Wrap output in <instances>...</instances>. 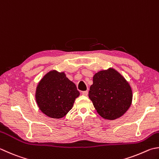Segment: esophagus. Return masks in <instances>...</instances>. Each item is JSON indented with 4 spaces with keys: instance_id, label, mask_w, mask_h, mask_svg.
<instances>
[{
    "instance_id": "1",
    "label": "esophagus",
    "mask_w": 159,
    "mask_h": 159,
    "mask_svg": "<svg viewBox=\"0 0 159 159\" xmlns=\"http://www.w3.org/2000/svg\"><path fill=\"white\" fill-rule=\"evenodd\" d=\"M82 94L83 95H84V96H86V95H88V91H82Z\"/></svg>"
}]
</instances>
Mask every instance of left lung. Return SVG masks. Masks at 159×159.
I'll list each match as a JSON object with an SVG mask.
<instances>
[{
  "label": "left lung",
  "mask_w": 159,
  "mask_h": 159,
  "mask_svg": "<svg viewBox=\"0 0 159 159\" xmlns=\"http://www.w3.org/2000/svg\"><path fill=\"white\" fill-rule=\"evenodd\" d=\"M89 97L97 112L104 119L114 120L129 108L132 91L129 84L114 69L98 72L93 78Z\"/></svg>",
  "instance_id": "8db88e82"
}]
</instances>
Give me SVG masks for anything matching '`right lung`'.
<instances>
[{"label":"right lung","instance_id":"1","mask_svg":"<svg viewBox=\"0 0 159 159\" xmlns=\"http://www.w3.org/2000/svg\"><path fill=\"white\" fill-rule=\"evenodd\" d=\"M80 95L75 84L64 73L50 71L40 81L36 91V101L40 110L52 118L66 115Z\"/></svg>","mask_w":159,"mask_h":159}]
</instances>
